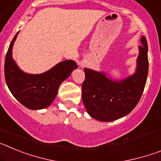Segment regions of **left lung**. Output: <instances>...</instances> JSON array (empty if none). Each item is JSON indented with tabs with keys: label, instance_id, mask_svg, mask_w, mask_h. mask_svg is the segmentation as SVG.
I'll return each instance as SVG.
<instances>
[{
	"label": "left lung",
	"instance_id": "left-lung-1",
	"mask_svg": "<svg viewBox=\"0 0 161 161\" xmlns=\"http://www.w3.org/2000/svg\"><path fill=\"white\" fill-rule=\"evenodd\" d=\"M136 71L121 80L109 77L106 72L85 68L82 101L91 117L101 122H112L133 110L143 94L148 72L147 42L140 38Z\"/></svg>",
	"mask_w": 161,
	"mask_h": 161
}]
</instances>
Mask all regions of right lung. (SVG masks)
<instances>
[{
  "label": "right lung",
  "instance_id": "1",
  "mask_svg": "<svg viewBox=\"0 0 161 161\" xmlns=\"http://www.w3.org/2000/svg\"><path fill=\"white\" fill-rule=\"evenodd\" d=\"M18 31L11 42L5 62V81L8 89L25 107L38 110L52 103L59 85L77 68L74 60L62 61L47 72L31 74L23 72L13 59V47Z\"/></svg>",
  "mask_w": 161,
  "mask_h": 161
}]
</instances>
